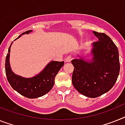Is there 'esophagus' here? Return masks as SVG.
<instances>
[{"label": "esophagus", "instance_id": "34e87169", "mask_svg": "<svg viewBox=\"0 0 125 125\" xmlns=\"http://www.w3.org/2000/svg\"><path fill=\"white\" fill-rule=\"evenodd\" d=\"M72 57L71 55H69L68 56L66 57V58H65V62H69L72 61Z\"/></svg>", "mask_w": 125, "mask_h": 125}]
</instances>
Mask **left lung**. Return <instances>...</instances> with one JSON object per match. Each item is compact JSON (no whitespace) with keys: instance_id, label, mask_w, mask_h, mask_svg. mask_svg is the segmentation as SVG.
<instances>
[{"instance_id":"left-lung-1","label":"left lung","mask_w":125,"mask_h":125,"mask_svg":"<svg viewBox=\"0 0 125 125\" xmlns=\"http://www.w3.org/2000/svg\"><path fill=\"white\" fill-rule=\"evenodd\" d=\"M98 41L92 43V59L85 57L72 61L74 70L72 83L80 94L96 98L106 93L116 83L119 73V52L112 40L104 33L93 31Z\"/></svg>"}]
</instances>
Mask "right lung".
Listing matches in <instances>:
<instances>
[{"mask_svg":"<svg viewBox=\"0 0 125 125\" xmlns=\"http://www.w3.org/2000/svg\"><path fill=\"white\" fill-rule=\"evenodd\" d=\"M32 31V30H29L24 32L16 40L20 38L22 35L28 34ZM12 43L8 49L5 63L6 74L9 84L13 89L28 98H37L48 93L53 87L55 83V76L62 66H64V62L52 61L39 74L31 78H25L16 75L11 70L9 57Z\"/></svg>","mask_w":125,"mask_h":125,"instance_id":"add662e5","label":"right lung"}]
</instances>
